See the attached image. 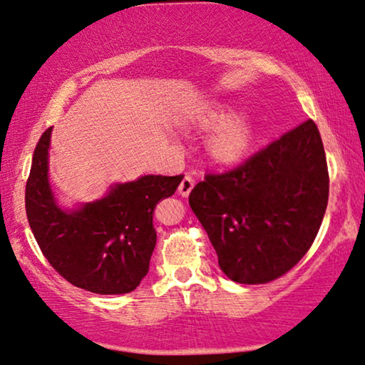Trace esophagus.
I'll return each instance as SVG.
<instances>
[{
	"instance_id": "1",
	"label": "esophagus",
	"mask_w": 365,
	"mask_h": 365,
	"mask_svg": "<svg viewBox=\"0 0 365 365\" xmlns=\"http://www.w3.org/2000/svg\"><path fill=\"white\" fill-rule=\"evenodd\" d=\"M193 187H195V180H193L190 175H185L182 182H180V185H178V193L182 197H188V195H190Z\"/></svg>"
}]
</instances>
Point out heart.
I'll return each instance as SVG.
<instances>
[{"label": "heart", "instance_id": "1", "mask_svg": "<svg viewBox=\"0 0 365 365\" xmlns=\"http://www.w3.org/2000/svg\"><path fill=\"white\" fill-rule=\"evenodd\" d=\"M232 110L217 108L203 113L198 125L203 128H213L221 125L208 140V152L218 162H235L249 152L252 143V125L244 116L230 118Z\"/></svg>", "mask_w": 365, "mask_h": 365}]
</instances>
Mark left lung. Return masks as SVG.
<instances>
[{
  "label": "left lung",
  "instance_id": "1",
  "mask_svg": "<svg viewBox=\"0 0 365 365\" xmlns=\"http://www.w3.org/2000/svg\"><path fill=\"white\" fill-rule=\"evenodd\" d=\"M329 170L322 138L304 121L222 173H205L188 202L239 284H267L307 254L324 220Z\"/></svg>",
  "mask_w": 365,
  "mask_h": 365
}]
</instances>
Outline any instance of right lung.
Returning <instances> with one entry per match:
<instances>
[{
  "label": "right lung",
  "instance_id": "1",
  "mask_svg": "<svg viewBox=\"0 0 365 365\" xmlns=\"http://www.w3.org/2000/svg\"><path fill=\"white\" fill-rule=\"evenodd\" d=\"M51 128L38 140L24 205L43 255L63 279L93 294H128L148 274L157 232L155 207L172 197L183 175H145L111 188L80 210H61L48 183Z\"/></svg>",
  "mask_w": 365,
  "mask_h": 365
}]
</instances>
